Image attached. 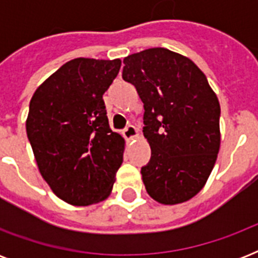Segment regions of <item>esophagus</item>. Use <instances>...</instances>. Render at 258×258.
Returning a JSON list of instances; mask_svg holds the SVG:
<instances>
[{
	"label": "esophagus",
	"instance_id": "34e87169",
	"mask_svg": "<svg viewBox=\"0 0 258 258\" xmlns=\"http://www.w3.org/2000/svg\"><path fill=\"white\" fill-rule=\"evenodd\" d=\"M138 135H139L138 128L133 124H128L124 130H123V137H124L127 141H131V139H134V138H137Z\"/></svg>",
	"mask_w": 258,
	"mask_h": 258
}]
</instances>
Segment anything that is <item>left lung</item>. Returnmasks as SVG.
I'll return each mask as SVG.
<instances>
[{
    "mask_svg": "<svg viewBox=\"0 0 258 258\" xmlns=\"http://www.w3.org/2000/svg\"><path fill=\"white\" fill-rule=\"evenodd\" d=\"M123 80L143 101V135L151 158L141 170L151 198L163 205L201 191L220 151L221 108L205 74L182 54L150 48L123 60Z\"/></svg>",
    "mask_w": 258,
    "mask_h": 258,
    "instance_id": "left-lung-1",
    "label": "left lung"
}]
</instances>
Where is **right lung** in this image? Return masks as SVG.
I'll return each mask as SVG.
<instances>
[{
  "mask_svg": "<svg viewBox=\"0 0 258 258\" xmlns=\"http://www.w3.org/2000/svg\"><path fill=\"white\" fill-rule=\"evenodd\" d=\"M120 66L119 58H74L32 96L26 135L42 178L67 204H96L112 190L124 139L109 128L103 95Z\"/></svg>",
  "mask_w": 258,
  "mask_h": 258,
  "instance_id": "1",
  "label": "right lung"
}]
</instances>
